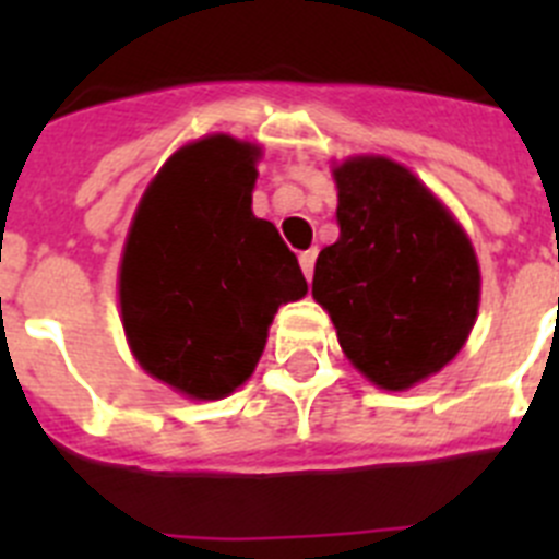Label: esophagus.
Segmentation results:
<instances>
[{
  "mask_svg": "<svg viewBox=\"0 0 559 559\" xmlns=\"http://www.w3.org/2000/svg\"><path fill=\"white\" fill-rule=\"evenodd\" d=\"M299 265H302L305 276H308V283H310V276H313V265H316V249H308L299 254Z\"/></svg>",
  "mask_w": 559,
  "mask_h": 559,
  "instance_id": "34e87169",
  "label": "esophagus"
}]
</instances>
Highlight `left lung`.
<instances>
[{
	"label": "left lung",
	"mask_w": 559,
	"mask_h": 559,
	"mask_svg": "<svg viewBox=\"0 0 559 559\" xmlns=\"http://www.w3.org/2000/svg\"><path fill=\"white\" fill-rule=\"evenodd\" d=\"M338 240L319 251L313 299L355 369L389 392L456 358L478 316L471 237L408 167L349 156L333 170Z\"/></svg>",
	"instance_id": "obj_1"
}]
</instances>
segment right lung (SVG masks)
<instances>
[{"label": "right lung", "mask_w": 559, "mask_h": 559, "mask_svg": "<svg viewBox=\"0 0 559 559\" xmlns=\"http://www.w3.org/2000/svg\"><path fill=\"white\" fill-rule=\"evenodd\" d=\"M260 147L212 133L179 147L147 185L120 263L133 358L192 400L243 386L280 305L308 294L299 260L254 218Z\"/></svg>", "instance_id": "right-lung-1"}]
</instances>
